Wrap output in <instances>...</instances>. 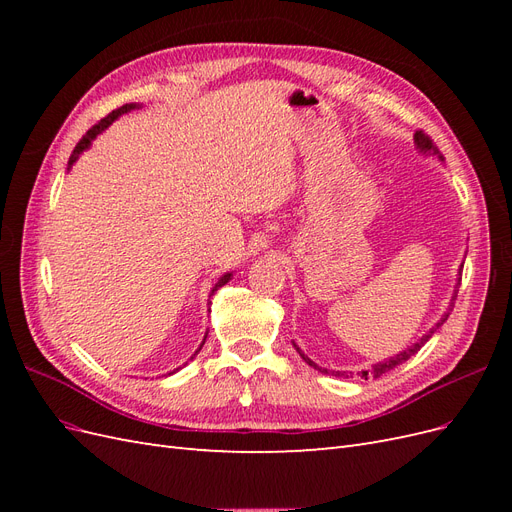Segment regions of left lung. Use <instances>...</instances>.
Wrapping results in <instances>:
<instances>
[{"label": "left lung", "instance_id": "left-lung-1", "mask_svg": "<svg viewBox=\"0 0 512 512\" xmlns=\"http://www.w3.org/2000/svg\"><path fill=\"white\" fill-rule=\"evenodd\" d=\"M414 143H416V149L418 151H421V153H433V156H438L440 160H442V156H440V151H438V147L436 145H433V141H431V138L423 132V130H418L416 134H414ZM457 282H461V277H459V280ZM459 286V284H457ZM455 297H457V290H455V294H453V299H451V307H453V303H455ZM448 312H451V309H448ZM446 318H448V314H444L436 324H433V327L421 337V339H418V342L416 344H412L410 348H406L404 352H399V354H395V356H391V359H386V361H382V363H376V365H371V369H365V371H361V378H380L382 374H386V371H391L393 367H397V365H401V363H406L408 359H410V356H414L418 350H421L423 346H425V342H427V339L433 335V333H436V329H440L442 327V324L446 322ZM294 348H297V346H294ZM297 352L303 356V361L307 363V365H312L314 369H320V371H327V374H329V369H322V367H318L312 359H307V356L297 348ZM333 374L339 378V376H352V371H350V374H348V371H333Z\"/></svg>", "mask_w": 512, "mask_h": 512}]
</instances>
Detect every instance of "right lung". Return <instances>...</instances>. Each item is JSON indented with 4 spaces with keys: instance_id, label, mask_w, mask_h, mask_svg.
<instances>
[{
    "instance_id": "right-lung-1",
    "label": "right lung",
    "mask_w": 512,
    "mask_h": 512,
    "mask_svg": "<svg viewBox=\"0 0 512 512\" xmlns=\"http://www.w3.org/2000/svg\"><path fill=\"white\" fill-rule=\"evenodd\" d=\"M134 108H138V104H123V106L115 108L113 113H108L104 119H100L94 128H89V130H87V134L81 138V141L76 143V147H74V151H72V156H70V160H68V170L72 168V164H74L76 160H79L81 153H83L85 149H89L91 141H94V138H96V136H98L102 130H106L108 126H111V123H113L117 117H121L123 113H130V111H134ZM230 277H232V273H226V275H222L220 280H218V284L213 286L211 294H213L215 290H218V288H222L224 284H228V282H230ZM205 339H207V335H205ZM203 344H205V342H203ZM203 344H200V348H203ZM200 348H198V350H200ZM198 350H196V354H198ZM196 354H194V356H196ZM194 356H192V359H194ZM175 371H177V369H175ZM175 371H170V374H175Z\"/></svg>"
}]
</instances>
